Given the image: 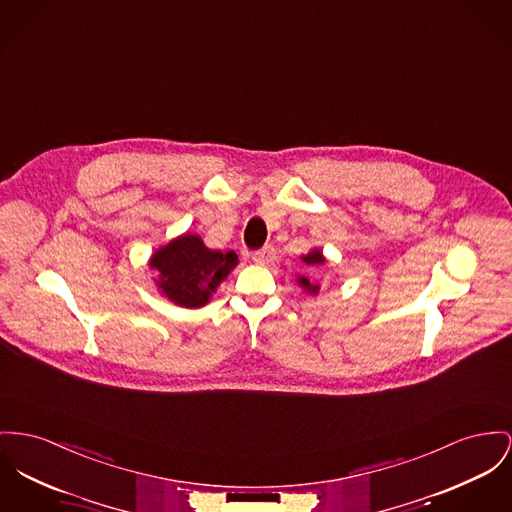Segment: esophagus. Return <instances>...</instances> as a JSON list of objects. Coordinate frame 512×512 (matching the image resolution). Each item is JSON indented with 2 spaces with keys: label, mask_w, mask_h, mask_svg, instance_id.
I'll use <instances>...</instances> for the list:
<instances>
[{
  "label": "esophagus",
  "mask_w": 512,
  "mask_h": 512,
  "mask_svg": "<svg viewBox=\"0 0 512 512\" xmlns=\"http://www.w3.org/2000/svg\"><path fill=\"white\" fill-rule=\"evenodd\" d=\"M273 258H275V248H273V246H264L262 250L254 252V256H252V260H254L256 264H260V266L272 264Z\"/></svg>",
  "instance_id": "obj_1"
}]
</instances>
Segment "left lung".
Listing matches in <instances>:
<instances>
[{
  "instance_id": "obj_1",
  "label": "left lung",
  "mask_w": 512,
  "mask_h": 512,
  "mask_svg": "<svg viewBox=\"0 0 512 512\" xmlns=\"http://www.w3.org/2000/svg\"><path fill=\"white\" fill-rule=\"evenodd\" d=\"M303 262L305 264H308V266H322L324 262H326V258L322 256V252L320 250H312V252H308L307 256H303ZM297 283L305 289V291H308V293H318V289H320V285H316V283H312L308 277H305V275H301L299 279H297Z\"/></svg>"
}]
</instances>
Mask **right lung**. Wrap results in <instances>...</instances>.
<instances>
[{"label": "right lung", "instance_id": "obj_1", "mask_svg": "<svg viewBox=\"0 0 512 512\" xmlns=\"http://www.w3.org/2000/svg\"><path fill=\"white\" fill-rule=\"evenodd\" d=\"M239 264L229 250H211L198 235H182L155 250L149 266L159 272L157 287L174 305L204 307L219 283Z\"/></svg>", "mask_w": 512, "mask_h": 512}]
</instances>
